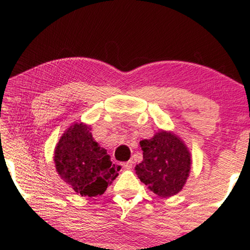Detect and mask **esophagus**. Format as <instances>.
I'll list each match as a JSON object with an SVG mask.
<instances>
[{
    "instance_id": "obj_1",
    "label": "esophagus",
    "mask_w": 250,
    "mask_h": 250,
    "mask_svg": "<svg viewBox=\"0 0 250 250\" xmlns=\"http://www.w3.org/2000/svg\"><path fill=\"white\" fill-rule=\"evenodd\" d=\"M122 167H124L125 169H132V167H133V161L132 160H129V161H126V162H124V164H122Z\"/></svg>"
}]
</instances>
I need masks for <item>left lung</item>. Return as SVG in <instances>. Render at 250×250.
I'll return each mask as SVG.
<instances>
[{"label":"left lung","mask_w":250,"mask_h":250,"mask_svg":"<svg viewBox=\"0 0 250 250\" xmlns=\"http://www.w3.org/2000/svg\"><path fill=\"white\" fill-rule=\"evenodd\" d=\"M144 160L136 173L153 193L168 198L180 192L191 170V153L176 133L159 130L151 139L140 141Z\"/></svg>","instance_id":"obj_1"}]
</instances>
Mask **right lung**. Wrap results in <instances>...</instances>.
Returning a JSON list of instances; mask_svg holds the SVG:
<instances>
[{"mask_svg": "<svg viewBox=\"0 0 250 250\" xmlns=\"http://www.w3.org/2000/svg\"><path fill=\"white\" fill-rule=\"evenodd\" d=\"M53 160L61 179L82 197L104 193L120 170L83 122H74L65 130L55 146Z\"/></svg>", "mask_w": 250, "mask_h": 250, "instance_id": "add662e5", "label": "right lung"}]
</instances>
